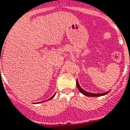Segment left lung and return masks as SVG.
I'll return each mask as SVG.
<instances>
[{"label":"left lung","mask_w":130,"mask_h":130,"mask_svg":"<svg viewBox=\"0 0 130 130\" xmlns=\"http://www.w3.org/2000/svg\"><path fill=\"white\" fill-rule=\"evenodd\" d=\"M77 89L79 90L81 93H83V95H86V96H88V97H99V96H102V95H107L108 92H109V91H107V92H104V93H98V94H95V93H91V92H86L85 90H84L83 89H82L81 87L80 86V85H79V83H78V81L77 80Z\"/></svg>","instance_id":"obj_1"}]
</instances>
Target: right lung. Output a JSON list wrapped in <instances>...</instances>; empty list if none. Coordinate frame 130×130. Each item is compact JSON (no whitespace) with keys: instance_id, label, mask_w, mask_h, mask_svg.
Listing matches in <instances>:
<instances>
[{"instance_id":"obj_1","label":"right lung","mask_w":130,"mask_h":130,"mask_svg":"<svg viewBox=\"0 0 130 130\" xmlns=\"http://www.w3.org/2000/svg\"><path fill=\"white\" fill-rule=\"evenodd\" d=\"M55 95H54L53 96V97H51V98H50L49 99V100H51V99H53V98H54V96H55Z\"/></svg>"}]
</instances>
